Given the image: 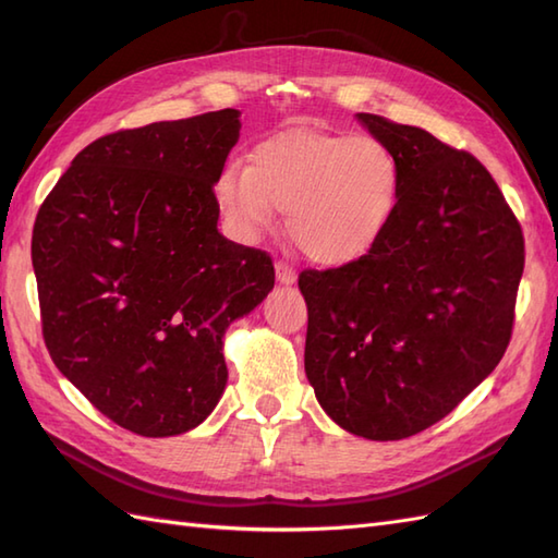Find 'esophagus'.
<instances>
[{"label": "esophagus", "mask_w": 558, "mask_h": 558, "mask_svg": "<svg viewBox=\"0 0 558 558\" xmlns=\"http://www.w3.org/2000/svg\"><path fill=\"white\" fill-rule=\"evenodd\" d=\"M276 276L282 286H292V282L298 280V272H294V268L290 264H286V260H278L276 264Z\"/></svg>", "instance_id": "esophagus-1"}]
</instances>
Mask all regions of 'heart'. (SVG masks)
<instances>
[{
	"mask_svg": "<svg viewBox=\"0 0 558 558\" xmlns=\"http://www.w3.org/2000/svg\"><path fill=\"white\" fill-rule=\"evenodd\" d=\"M396 153L374 136L292 129L256 146L252 165L230 160L216 180L232 228L252 236L288 213L290 234L318 264H348L378 242L396 213Z\"/></svg>",
	"mask_w": 558,
	"mask_h": 558,
	"instance_id": "b5f03b06",
	"label": "heart"
}]
</instances>
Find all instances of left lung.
<instances>
[{
    "mask_svg": "<svg viewBox=\"0 0 558 558\" xmlns=\"http://www.w3.org/2000/svg\"><path fill=\"white\" fill-rule=\"evenodd\" d=\"M357 120L396 153L400 194L364 256L300 272L304 372L342 429L398 441L444 420L501 362L525 242L475 156L420 126Z\"/></svg>",
    "mask_w": 558,
    "mask_h": 558,
    "instance_id": "left-lung-1",
    "label": "left lung"
}]
</instances>
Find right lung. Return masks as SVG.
<instances>
[{"label":"right lung","instance_id":"right-lung-1","mask_svg":"<svg viewBox=\"0 0 558 558\" xmlns=\"http://www.w3.org/2000/svg\"><path fill=\"white\" fill-rule=\"evenodd\" d=\"M240 110L100 136L38 210L31 258L50 357L141 436L204 422L228 384L222 336L276 282L266 252L218 232L213 184Z\"/></svg>","mask_w":558,"mask_h":558}]
</instances>
